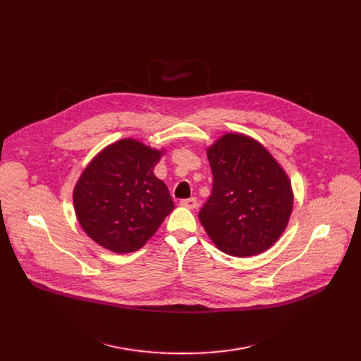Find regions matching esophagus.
I'll return each instance as SVG.
<instances>
[{
	"instance_id": "1",
	"label": "esophagus",
	"mask_w": 361,
	"mask_h": 361,
	"mask_svg": "<svg viewBox=\"0 0 361 361\" xmlns=\"http://www.w3.org/2000/svg\"><path fill=\"white\" fill-rule=\"evenodd\" d=\"M180 204L184 206V207H187V209H196V207H197V200H196V197L183 199V200L180 202Z\"/></svg>"
}]
</instances>
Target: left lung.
Segmentation results:
<instances>
[{
    "mask_svg": "<svg viewBox=\"0 0 361 361\" xmlns=\"http://www.w3.org/2000/svg\"><path fill=\"white\" fill-rule=\"evenodd\" d=\"M214 185L199 212L204 231L230 256L267 252L286 231L294 195L283 168L262 143L226 133L206 150Z\"/></svg>",
    "mask_w": 361,
    "mask_h": 361,
    "instance_id": "left-lung-1",
    "label": "left lung"
}]
</instances>
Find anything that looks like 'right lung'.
Instances as JSON below:
<instances>
[{
    "label": "right lung",
    "mask_w": 361,
    "mask_h": 361,
    "mask_svg": "<svg viewBox=\"0 0 361 361\" xmlns=\"http://www.w3.org/2000/svg\"><path fill=\"white\" fill-rule=\"evenodd\" d=\"M164 150L121 139L94 157L79 181L73 202L83 231L104 249L131 253L154 235L174 202L154 174Z\"/></svg>",
    "instance_id": "add662e5"
}]
</instances>
